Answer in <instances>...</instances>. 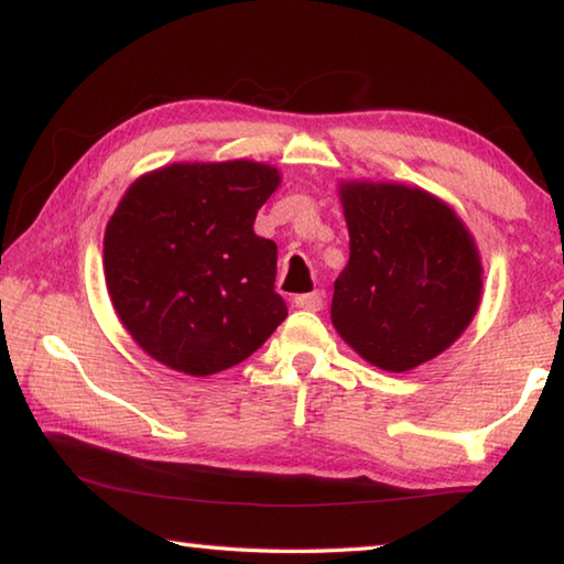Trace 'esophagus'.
Masks as SVG:
<instances>
[{"mask_svg": "<svg viewBox=\"0 0 564 564\" xmlns=\"http://www.w3.org/2000/svg\"><path fill=\"white\" fill-rule=\"evenodd\" d=\"M293 303H295V308H303V311H321L323 308V291L295 295Z\"/></svg>", "mask_w": 564, "mask_h": 564, "instance_id": "esophagus-1", "label": "esophagus"}]
</instances>
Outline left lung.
I'll list each match as a JSON object with an SVG mask.
<instances>
[{
	"instance_id": "8db88e82",
	"label": "left lung",
	"mask_w": 564,
	"mask_h": 564,
	"mask_svg": "<svg viewBox=\"0 0 564 564\" xmlns=\"http://www.w3.org/2000/svg\"><path fill=\"white\" fill-rule=\"evenodd\" d=\"M350 236L330 321L370 366L405 373L447 350L482 299L473 234L443 198L393 181H340Z\"/></svg>"
}]
</instances>
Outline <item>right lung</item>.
Returning a JSON list of instances; mask_svg holds the SVG:
<instances>
[{
  "label": "right lung",
  "instance_id": "right-lung-1",
  "mask_svg": "<svg viewBox=\"0 0 564 564\" xmlns=\"http://www.w3.org/2000/svg\"><path fill=\"white\" fill-rule=\"evenodd\" d=\"M281 171L259 161H176L139 176L104 231V279L133 343L166 368L214 376L289 316L279 248L256 236Z\"/></svg>",
  "mask_w": 564,
  "mask_h": 564
}]
</instances>
